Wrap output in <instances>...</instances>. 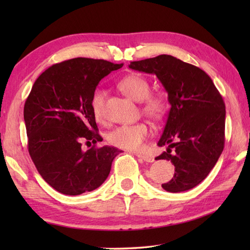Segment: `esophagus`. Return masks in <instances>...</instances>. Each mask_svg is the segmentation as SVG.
<instances>
[{
    "mask_svg": "<svg viewBox=\"0 0 250 250\" xmlns=\"http://www.w3.org/2000/svg\"><path fill=\"white\" fill-rule=\"evenodd\" d=\"M137 158L142 159V160H144L146 162H152L153 161V158L150 156H147V155H142V153H136L135 155Z\"/></svg>",
    "mask_w": 250,
    "mask_h": 250,
    "instance_id": "esophagus-1",
    "label": "esophagus"
}]
</instances>
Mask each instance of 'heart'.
I'll return each mask as SVG.
<instances>
[{
    "label": "heart",
    "mask_w": 250,
    "mask_h": 250,
    "mask_svg": "<svg viewBox=\"0 0 250 250\" xmlns=\"http://www.w3.org/2000/svg\"><path fill=\"white\" fill-rule=\"evenodd\" d=\"M121 91L132 100L142 102L143 110L153 118H160L166 113L167 102L161 94H149L150 84L144 77L131 74L121 79L118 83ZM106 91L97 89L93 93L91 107L94 118L104 120V102ZM149 135V126L144 122L133 125H122L110 131L107 135L109 144L128 150H137L143 146L146 137Z\"/></svg>",
    "instance_id": "heart-1"
}]
</instances>
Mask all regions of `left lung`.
Wrapping results in <instances>:
<instances>
[{"instance_id":"left-lung-1","label":"left lung","mask_w":250,"mask_h":250,"mask_svg":"<svg viewBox=\"0 0 250 250\" xmlns=\"http://www.w3.org/2000/svg\"><path fill=\"white\" fill-rule=\"evenodd\" d=\"M130 68L155 74L167 90L171 109L158 146H167L156 160L171 161L174 177L162 188L182 192L206 178L225 147L226 105L207 74L177 58L160 55L133 61Z\"/></svg>"}]
</instances>
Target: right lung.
<instances>
[{
    "label": "right lung",
    "instance_id": "right-lung-1",
    "mask_svg": "<svg viewBox=\"0 0 250 250\" xmlns=\"http://www.w3.org/2000/svg\"><path fill=\"white\" fill-rule=\"evenodd\" d=\"M122 65L75 58L47 68L32 87L23 109L29 153L41 176L60 193L78 195L99 188L121 152L94 145L83 151L82 142L103 141L92 97L101 79Z\"/></svg>",
    "mask_w": 250,
    "mask_h": 250
}]
</instances>
